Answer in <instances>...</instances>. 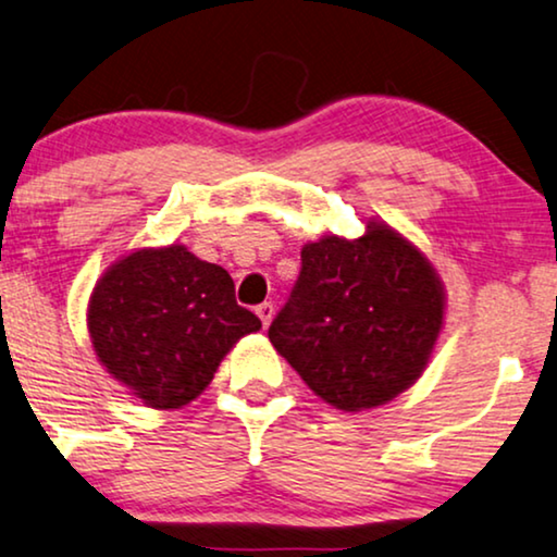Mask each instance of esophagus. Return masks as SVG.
<instances>
[{"label": "esophagus", "mask_w": 557, "mask_h": 557, "mask_svg": "<svg viewBox=\"0 0 557 557\" xmlns=\"http://www.w3.org/2000/svg\"><path fill=\"white\" fill-rule=\"evenodd\" d=\"M255 313L259 315V321H262V325L267 329V325H270V321H272L274 306H272V302H262V306H257V308H255Z\"/></svg>", "instance_id": "obj_1"}]
</instances>
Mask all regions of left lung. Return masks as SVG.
<instances>
[{"mask_svg": "<svg viewBox=\"0 0 557 557\" xmlns=\"http://www.w3.org/2000/svg\"><path fill=\"white\" fill-rule=\"evenodd\" d=\"M302 270L270 325L274 351L344 412L387 405L425 372L446 323L438 270L387 221L302 244Z\"/></svg>", "mask_w": 557, "mask_h": 557, "instance_id": "1", "label": "left lung"}]
</instances>
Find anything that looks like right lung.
Returning <instances> with one entry per match:
<instances>
[{"mask_svg": "<svg viewBox=\"0 0 557 557\" xmlns=\"http://www.w3.org/2000/svg\"><path fill=\"white\" fill-rule=\"evenodd\" d=\"M86 325L96 359L129 395L152 410H181L262 321L236 306L224 267L168 244L107 267L88 298Z\"/></svg>", "mask_w": 557, "mask_h": 557, "instance_id": "add662e5", "label": "right lung"}]
</instances>
